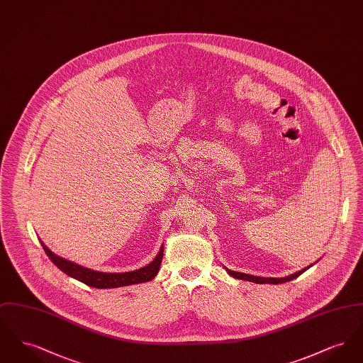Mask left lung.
<instances>
[{"label": "left lung", "mask_w": 363, "mask_h": 363, "mask_svg": "<svg viewBox=\"0 0 363 363\" xmlns=\"http://www.w3.org/2000/svg\"><path fill=\"white\" fill-rule=\"evenodd\" d=\"M317 262V261H315ZM313 265V264H311ZM311 265H309L308 268H303L298 272H295L293 275H289L286 277H253V275H246V274H242V272H235V271H231V269H227L225 267L227 274L230 277H235V279H241V280H247V281H253V283H257V284H262V283H269V284H279V283H286V281H290L293 279H296L299 275H302L306 269H309Z\"/></svg>", "instance_id": "8db88e82"}]
</instances>
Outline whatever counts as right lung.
Listing matches in <instances>:
<instances>
[{
  "mask_svg": "<svg viewBox=\"0 0 363 363\" xmlns=\"http://www.w3.org/2000/svg\"><path fill=\"white\" fill-rule=\"evenodd\" d=\"M40 245H42L43 250L46 252L48 257L52 259V264L57 265V268H60L68 277H73V279L84 283L86 286L95 287V289H116V287H122V286H130V284L150 281L157 275L160 264H162V259H163V245H162L154 261H151L148 265L136 269V271H130V272L106 274V272L88 269L79 264H74L68 259L58 257L43 242L40 241Z\"/></svg>",
  "mask_w": 363,
  "mask_h": 363,
  "instance_id": "add662e5",
  "label": "right lung"
}]
</instances>
